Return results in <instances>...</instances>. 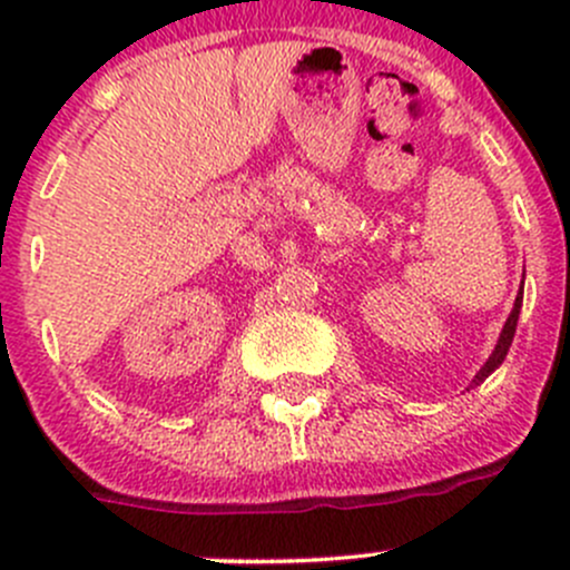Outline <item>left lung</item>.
Instances as JSON below:
<instances>
[{
  "label": "left lung",
  "mask_w": 570,
  "mask_h": 570,
  "mask_svg": "<svg viewBox=\"0 0 570 570\" xmlns=\"http://www.w3.org/2000/svg\"><path fill=\"white\" fill-rule=\"evenodd\" d=\"M521 286H524V284H521ZM521 301H524V297H521V292H519V297H515V306H513V312H510V317H508V322H504V327H502V336H499V344H497V350H493V353H491V358L485 361V366H482V370L476 372V377H474V386H480V383L485 381V377L491 375V372L497 370L499 364H502V361H504V355H508L510 344H513V336H515V325H519Z\"/></svg>",
  "instance_id": "left-lung-1"
}]
</instances>
